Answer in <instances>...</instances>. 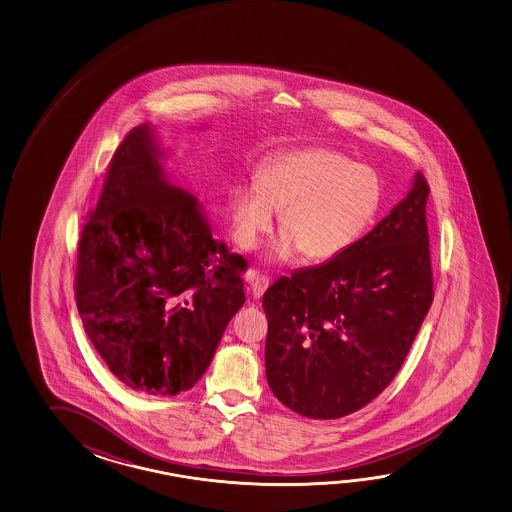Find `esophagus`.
Masks as SVG:
<instances>
[{
	"label": "esophagus",
	"instance_id": "34e87169",
	"mask_svg": "<svg viewBox=\"0 0 512 512\" xmlns=\"http://www.w3.org/2000/svg\"><path fill=\"white\" fill-rule=\"evenodd\" d=\"M245 278L249 281V289H251V294L254 296V299H260L261 296L265 294V290L269 289V278L260 276V274L254 272V270H249Z\"/></svg>",
	"mask_w": 512,
	"mask_h": 512
}]
</instances>
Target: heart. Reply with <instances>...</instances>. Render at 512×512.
I'll return each instance as SVG.
<instances>
[{
    "label": "heart",
    "mask_w": 512,
    "mask_h": 512,
    "mask_svg": "<svg viewBox=\"0 0 512 512\" xmlns=\"http://www.w3.org/2000/svg\"><path fill=\"white\" fill-rule=\"evenodd\" d=\"M381 202L377 173L328 148L294 149L267 160L256 186L242 184L231 198L234 240L247 251L269 233L274 213L283 231L270 258L332 260L363 233Z\"/></svg>",
    "instance_id": "heart-1"
}]
</instances>
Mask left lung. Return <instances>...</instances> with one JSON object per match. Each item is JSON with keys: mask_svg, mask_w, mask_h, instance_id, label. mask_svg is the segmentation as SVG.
<instances>
[{"mask_svg": "<svg viewBox=\"0 0 512 512\" xmlns=\"http://www.w3.org/2000/svg\"><path fill=\"white\" fill-rule=\"evenodd\" d=\"M428 195L417 171L406 198L370 233L267 289L265 370L281 404L339 419L393 381L433 301Z\"/></svg>", "mask_w": 512, "mask_h": 512, "instance_id": "obj_1", "label": "left lung"}]
</instances>
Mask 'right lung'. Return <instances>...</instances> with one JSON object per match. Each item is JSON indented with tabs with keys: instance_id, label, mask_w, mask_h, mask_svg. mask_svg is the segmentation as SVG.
<instances>
[{
	"instance_id": "right-lung-1",
	"label": "right lung",
	"mask_w": 512,
	"mask_h": 512,
	"mask_svg": "<svg viewBox=\"0 0 512 512\" xmlns=\"http://www.w3.org/2000/svg\"><path fill=\"white\" fill-rule=\"evenodd\" d=\"M166 158L149 124L122 140L81 233L75 278L95 350L119 381L148 395L193 388L245 303V261L214 240L204 204Z\"/></svg>"
}]
</instances>
